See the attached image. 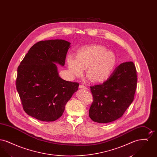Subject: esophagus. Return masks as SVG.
<instances>
[{
	"mask_svg": "<svg viewBox=\"0 0 157 157\" xmlns=\"http://www.w3.org/2000/svg\"><path fill=\"white\" fill-rule=\"evenodd\" d=\"M79 88L81 89H84V90H87V88L86 86H85L83 85H79Z\"/></svg>",
	"mask_w": 157,
	"mask_h": 157,
	"instance_id": "1",
	"label": "esophagus"
}]
</instances>
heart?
<instances>
[{
    "label": "heart",
    "mask_w": 157,
    "mask_h": 157,
    "mask_svg": "<svg viewBox=\"0 0 157 157\" xmlns=\"http://www.w3.org/2000/svg\"><path fill=\"white\" fill-rule=\"evenodd\" d=\"M106 50L101 45H90L79 49L76 59L68 56L67 67L71 76L73 78L81 76L87 68L86 76L91 81L97 83L106 81L117 65L115 53Z\"/></svg>",
    "instance_id": "obj_1"
}]
</instances>
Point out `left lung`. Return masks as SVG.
Here are the masks:
<instances>
[{
	"label": "left lung",
	"mask_w": 157,
	"mask_h": 157,
	"mask_svg": "<svg viewBox=\"0 0 157 157\" xmlns=\"http://www.w3.org/2000/svg\"><path fill=\"white\" fill-rule=\"evenodd\" d=\"M136 82L135 66L132 62H127L116 67L102 84L90 86L94 101L90 118L98 123H109L121 118L134 101Z\"/></svg>",
	"instance_id": "1"
}]
</instances>
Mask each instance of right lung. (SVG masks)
I'll return each instance as SVG.
<instances>
[{
    "mask_svg": "<svg viewBox=\"0 0 157 157\" xmlns=\"http://www.w3.org/2000/svg\"><path fill=\"white\" fill-rule=\"evenodd\" d=\"M71 43L42 40L30 48L17 68L16 89L25 112L42 121L58 120L79 83L60 78L56 63L63 67Z\"/></svg>",
    "mask_w": 157,
    "mask_h": 157,
    "instance_id": "add662e5",
    "label": "right lung"
}]
</instances>
